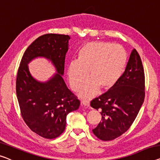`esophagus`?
Returning <instances> with one entry per match:
<instances>
[{
	"instance_id": "34e87169",
	"label": "esophagus",
	"mask_w": 160,
	"mask_h": 160,
	"mask_svg": "<svg viewBox=\"0 0 160 160\" xmlns=\"http://www.w3.org/2000/svg\"><path fill=\"white\" fill-rule=\"evenodd\" d=\"M81 103H82V105H84L85 106H87V107L90 106V102L88 101H85V100H82V101H81Z\"/></svg>"
}]
</instances>
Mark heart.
<instances>
[{"mask_svg": "<svg viewBox=\"0 0 160 160\" xmlns=\"http://www.w3.org/2000/svg\"><path fill=\"white\" fill-rule=\"evenodd\" d=\"M126 56L119 45L104 42H90L80 49L78 60L69 64L68 77L74 91H78L88 77L90 79L79 92L81 98L90 99L100 88L108 90L120 79L124 70Z\"/></svg>", "mask_w": 160, "mask_h": 160, "instance_id": "heart-1", "label": "heart"}]
</instances>
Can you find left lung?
<instances>
[{"label": "left lung", "mask_w": 160, "mask_h": 160, "mask_svg": "<svg viewBox=\"0 0 160 160\" xmlns=\"http://www.w3.org/2000/svg\"><path fill=\"white\" fill-rule=\"evenodd\" d=\"M143 65L137 50L130 54L126 70L118 82L90 102L101 111V121L92 133L102 141H111L131 127L139 113L145 96Z\"/></svg>", "instance_id": "1"}]
</instances>
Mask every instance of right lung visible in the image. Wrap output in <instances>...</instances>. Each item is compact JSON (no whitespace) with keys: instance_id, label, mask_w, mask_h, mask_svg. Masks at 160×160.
Instances as JSON below:
<instances>
[{"instance_id":"obj_1","label":"right lung","mask_w":160,"mask_h":160,"mask_svg":"<svg viewBox=\"0 0 160 160\" xmlns=\"http://www.w3.org/2000/svg\"><path fill=\"white\" fill-rule=\"evenodd\" d=\"M68 35L47 34L38 37L26 50L16 76V95L21 116L32 132L45 139L58 137L65 131L67 115L79 108L80 101L62 75L68 50ZM37 56L50 59L58 73L48 82L36 81L28 63Z\"/></svg>"}]
</instances>
